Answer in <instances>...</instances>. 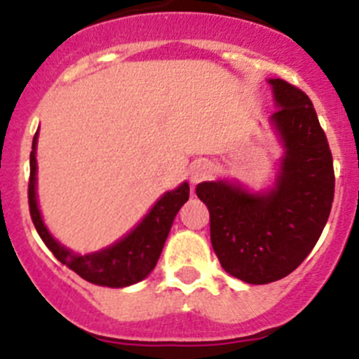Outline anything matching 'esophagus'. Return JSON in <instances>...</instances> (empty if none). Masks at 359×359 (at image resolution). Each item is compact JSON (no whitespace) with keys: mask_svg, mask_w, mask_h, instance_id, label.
<instances>
[{"mask_svg":"<svg viewBox=\"0 0 359 359\" xmlns=\"http://www.w3.org/2000/svg\"><path fill=\"white\" fill-rule=\"evenodd\" d=\"M210 177H212V165L204 161L195 162V164L191 165V170H189V180H191V184H198V182L210 179Z\"/></svg>","mask_w":359,"mask_h":359,"instance_id":"obj_1","label":"esophagus"}]
</instances>
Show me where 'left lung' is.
Wrapping results in <instances>:
<instances>
[{
  "label": "left lung",
  "instance_id": "left-lung-1",
  "mask_svg": "<svg viewBox=\"0 0 359 359\" xmlns=\"http://www.w3.org/2000/svg\"><path fill=\"white\" fill-rule=\"evenodd\" d=\"M277 111L270 116L285 155L276 186L252 194L237 182H201L210 210V237L219 263L250 285L294 272L318 243L334 201V165L325 131L305 93L281 78L268 80Z\"/></svg>",
  "mask_w": 359,
  "mask_h": 359
}]
</instances>
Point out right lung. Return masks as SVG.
Here are the masks:
<instances>
[{
  "mask_svg": "<svg viewBox=\"0 0 359 359\" xmlns=\"http://www.w3.org/2000/svg\"><path fill=\"white\" fill-rule=\"evenodd\" d=\"M36 144L38 133L34 135L31 151V179H29V210H31L32 222L36 231L40 233L47 248L58 259L76 272L78 276L100 287L122 288L135 285V283L146 279L155 268L156 261L161 257L175 215L179 213L182 204L189 198L188 182H182L177 189L168 191L155 203L142 222H138L137 228L131 230L123 239L116 241L114 245L93 252L87 255H78L72 250L65 248L50 236L47 226L43 224L41 213L38 210V198H36Z\"/></svg>",
  "mask_w": 359,
  "mask_h": 359,
  "instance_id": "add662e5",
  "label": "right lung"
}]
</instances>
